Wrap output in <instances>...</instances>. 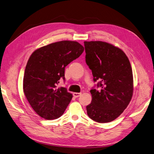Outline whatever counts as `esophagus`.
<instances>
[{"instance_id": "esophagus-1", "label": "esophagus", "mask_w": 154, "mask_h": 154, "mask_svg": "<svg viewBox=\"0 0 154 154\" xmlns=\"http://www.w3.org/2000/svg\"><path fill=\"white\" fill-rule=\"evenodd\" d=\"M82 94V93H78V92H74L73 93V96L74 97H78L79 96H80Z\"/></svg>"}]
</instances>
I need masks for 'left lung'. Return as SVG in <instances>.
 Segmentation results:
<instances>
[{
  "label": "left lung",
  "mask_w": 154,
  "mask_h": 154,
  "mask_svg": "<svg viewBox=\"0 0 154 154\" xmlns=\"http://www.w3.org/2000/svg\"><path fill=\"white\" fill-rule=\"evenodd\" d=\"M85 61L91 69L97 87L91 90V103L87 115L97 123L112 122L122 114L133 94V74L130 61L123 51L101 41L84 42Z\"/></svg>",
  "instance_id": "left-lung-1"
}]
</instances>
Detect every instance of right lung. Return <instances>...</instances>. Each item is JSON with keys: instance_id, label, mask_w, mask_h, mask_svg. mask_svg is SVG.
Wrapping results in <instances>:
<instances>
[{"instance_id": "right-lung-1", "label": "right lung", "mask_w": 154, "mask_h": 154, "mask_svg": "<svg viewBox=\"0 0 154 154\" xmlns=\"http://www.w3.org/2000/svg\"><path fill=\"white\" fill-rule=\"evenodd\" d=\"M84 48L75 41L63 40L35 50L25 69L23 90L32 109L45 119L60 118L72 94L65 87H58L65 80V67L78 58Z\"/></svg>"}]
</instances>
